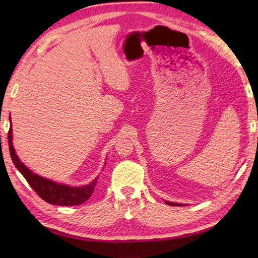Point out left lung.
<instances>
[{
  "mask_svg": "<svg viewBox=\"0 0 258 258\" xmlns=\"http://www.w3.org/2000/svg\"><path fill=\"white\" fill-rule=\"evenodd\" d=\"M165 202V204L167 205H171V206H183L184 204H179V203H173V202H168V201H164Z\"/></svg>",
  "mask_w": 258,
  "mask_h": 258,
  "instance_id": "left-lung-1",
  "label": "left lung"
}]
</instances>
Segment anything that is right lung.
I'll return each mask as SVG.
<instances>
[{
	"label": "right lung",
	"mask_w": 258,
	"mask_h": 258,
	"mask_svg": "<svg viewBox=\"0 0 258 258\" xmlns=\"http://www.w3.org/2000/svg\"><path fill=\"white\" fill-rule=\"evenodd\" d=\"M11 120V117H10ZM11 123V122H10ZM9 150L10 155L15 167L19 172L23 175L31 187L36 191V194L42 200L47 202L48 204L57 205V206H75L84 203L91 197L94 191L98 176H96L90 184L84 186H71L68 184L57 183L54 180L42 177L40 175L32 172L27 168L24 163L20 161L19 156L16 155L14 146H13V135H12V123L9 131Z\"/></svg>",
	"instance_id": "1"
}]
</instances>
